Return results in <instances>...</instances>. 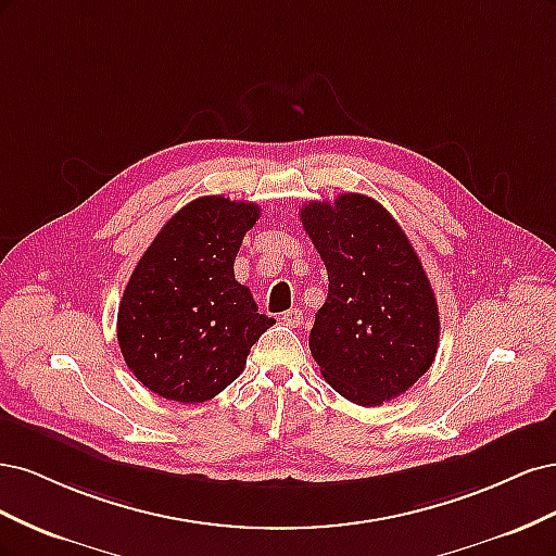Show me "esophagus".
Instances as JSON below:
<instances>
[{
    "instance_id": "1",
    "label": "esophagus",
    "mask_w": 556,
    "mask_h": 556,
    "mask_svg": "<svg viewBox=\"0 0 556 556\" xmlns=\"http://www.w3.org/2000/svg\"><path fill=\"white\" fill-rule=\"evenodd\" d=\"M280 319L285 325H290V327H299L301 323H304V313H301L299 308H290V311H285L282 315H280Z\"/></svg>"
}]
</instances>
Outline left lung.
<instances>
[{
	"instance_id": "8db88e82",
	"label": "left lung",
	"mask_w": 556,
	"mask_h": 556,
	"mask_svg": "<svg viewBox=\"0 0 556 556\" xmlns=\"http://www.w3.org/2000/svg\"><path fill=\"white\" fill-rule=\"evenodd\" d=\"M329 294L311 329V355L336 392L380 406L408 392L439 350V304L394 217L366 194L301 206Z\"/></svg>"
}]
</instances>
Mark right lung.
<instances>
[{"label":"right lung","instance_id":"1","mask_svg":"<svg viewBox=\"0 0 556 556\" xmlns=\"http://www.w3.org/2000/svg\"><path fill=\"white\" fill-rule=\"evenodd\" d=\"M260 206L199 197L166 223L127 282L117 343L129 371L162 399L201 403L245 368L276 325L233 278V260Z\"/></svg>","mask_w":556,"mask_h":556}]
</instances>
